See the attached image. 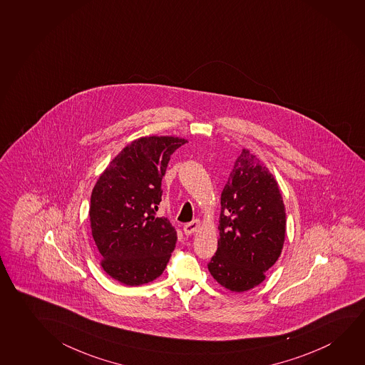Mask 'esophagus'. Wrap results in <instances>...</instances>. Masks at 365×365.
<instances>
[{
    "label": "esophagus",
    "mask_w": 365,
    "mask_h": 365,
    "mask_svg": "<svg viewBox=\"0 0 365 365\" xmlns=\"http://www.w3.org/2000/svg\"><path fill=\"white\" fill-rule=\"evenodd\" d=\"M200 227H201V221H200V220H193L192 222H188V224L185 225L183 231H185V235H192V234H195Z\"/></svg>",
    "instance_id": "esophagus-1"
}]
</instances>
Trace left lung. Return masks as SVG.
Segmentation results:
<instances>
[{"label":"left lung","instance_id":"8db88e82","mask_svg":"<svg viewBox=\"0 0 365 365\" xmlns=\"http://www.w3.org/2000/svg\"><path fill=\"white\" fill-rule=\"evenodd\" d=\"M219 230V247L208 263L213 279L239 293L259 286L281 255L286 207L273 174L247 149L221 193Z\"/></svg>","mask_w":365,"mask_h":365}]
</instances>
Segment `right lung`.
I'll use <instances>...</instances> for the list:
<instances>
[{
	"instance_id": "right-lung-1",
	"label": "right lung",
	"mask_w": 365,
	"mask_h": 365,
	"mask_svg": "<svg viewBox=\"0 0 365 365\" xmlns=\"http://www.w3.org/2000/svg\"><path fill=\"white\" fill-rule=\"evenodd\" d=\"M185 143L177 136L155 135L131 141L92 190L91 230L100 264L125 286L157 279L175 247L177 231L165 217H155V211L170 155Z\"/></svg>"
}]
</instances>
